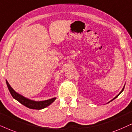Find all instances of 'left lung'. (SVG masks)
Returning a JSON list of instances; mask_svg holds the SVG:
<instances>
[{
	"label": "left lung",
	"mask_w": 132,
	"mask_h": 132,
	"mask_svg": "<svg viewBox=\"0 0 132 132\" xmlns=\"http://www.w3.org/2000/svg\"><path fill=\"white\" fill-rule=\"evenodd\" d=\"M124 87H125V85L124 86V87H123V88H122V90H121V92H120V93H119V94H118L117 95V96H116V97H114V98H113V99L112 100H111V101H110V102H111V101H113V100H114V99H116V97H118V96H119V95L120 94H121V93L122 92V91H124ZM109 102H108V103H109Z\"/></svg>",
	"instance_id": "8db88e82"
}]
</instances>
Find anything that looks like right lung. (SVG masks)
Here are the masks:
<instances>
[{"mask_svg":"<svg viewBox=\"0 0 132 132\" xmlns=\"http://www.w3.org/2000/svg\"><path fill=\"white\" fill-rule=\"evenodd\" d=\"M6 85H7L8 88L9 89L10 93H11V96L16 101L19 102L21 104L23 105L27 106V107L30 108V109H35V110H41L43 108L47 107L52 103L54 102L55 100L56 99V97L52 98V99L46 100V101H33V100H30L27 98L23 96H22L19 93H16L14 89L11 88V86L8 83V81L6 80Z\"/></svg>","mask_w":132,"mask_h":132,"instance_id":"add662e5","label":"right lung"}]
</instances>
